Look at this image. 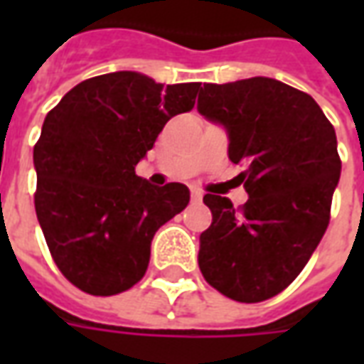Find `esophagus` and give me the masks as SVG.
<instances>
[{"label":"esophagus","mask_w":364,"mask_h":364,"mask_svg":"<svg viewBox=\"0 0 364 364\" xmlns=\"http://www.w3.org/2000/svg\"><path fill=\"white\" fill-rule=\"evenodd\" d=\"M191 198H193L195 203H198V200H203V191L191 189Z\"/></svg>","instance_id":"obj_1"}]
</instances>
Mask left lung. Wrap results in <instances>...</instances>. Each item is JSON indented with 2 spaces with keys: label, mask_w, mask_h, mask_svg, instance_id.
Returning <instances> with one entry per match:
<instances>
[{
  "label": "left lung",
  "mask_w": 364,
  "mask_h": 364,
  "mask_svg": "<svg viewBox=\"0 0 364 364\" xmlns=\"http://www.w3.org/2000/svg\"><path fill=\"white\" fill-rule=\"evenodd\" d=\"M198 112L228 134V158L247 203L205 195L213 224L200 234L206 282L237 302L277 296L304 269L329 224L341 159L336 130L312 97L271 77L205 83Z\"/></svg>",
  "instance_id": "8db88e82"
}]
</instances>
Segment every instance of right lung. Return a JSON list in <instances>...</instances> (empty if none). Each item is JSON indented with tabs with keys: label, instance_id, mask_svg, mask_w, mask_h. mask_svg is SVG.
<instances>
[{
	"label": "right lung",
	"instance_id": "add662e5",
	"mask_svg": "<svg viewBox=\"0 0 364 364\" xmlns=\"http://www.w3.org/2000/svg\"><path fill=\"white\" fill-rule=\"evenodd\" d=\"M200 83L164 85L138 72L77 83L35 144V208L52 259L77 289L112 296L140 281L159 226L189 205L183 183L156 187L134 171Z\"/></svg>",
	"mask_w": 364,
	"mask_h": 364
}]
</instances>
